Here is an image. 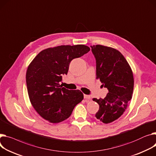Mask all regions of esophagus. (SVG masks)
<instances>
[{"label":"esophagus","mask_w":156,"mask_h":156,"mask_svg":"<svg viewBox=\"0 0 156 156\" xmlns=\"http://www.w3.org/2000/svg\"><path fill=\"white\" fill-rule=\"evenodd\" d=\"M84 98L87 99V100H90V96L87 95H84Z\"/></svg>","instance_id":"obj_1"}]
</instances>
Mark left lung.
I'll list each match as a JSON object with an SVG mask.
<instances>
[{
  "instance_id": "1",
  "label": "left lung",
  "mask_w": 156,
  "mask_h": 156,
  "mask_svg": "<svg viewBox=\"0 0 156 156\" xmlns=\"http://www.w3.org/2000/svg\"><path fill=\"white\" fill-rule=\"evenodd\" d=\"M96 59L97 79L108 93L105 98H93L99 105L97 120L109 123L118 119L132 98L133 76L128 62L118 50L102 45L91 46Z\"/></svg>"
}]
</instances>
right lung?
I'll return each mask as SVG.
<instances>
[{"instance_id": "add662e5", "label": "right lung", "mask_w": 156, "mask_h": 156, "mask_svg": "<svg viewBox=\"0 0 156 156\" xmlns=\"http://www.w3.org/2000/svg\"><path fill=\"white\" fill-rule=\"evenodd\" d=\"M90 50L87 46L63 45L41 51L29 65L26 85L30 101L39 115L51 123L67 119L83 99L79 90H69L59 83L67 75L70 62Z\"/></svg>"}]
</instances>
